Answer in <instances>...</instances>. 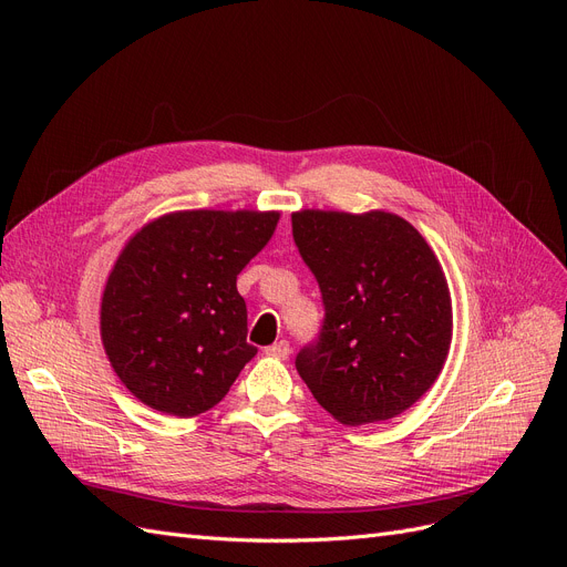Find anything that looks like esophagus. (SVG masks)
Wrapping results in <instances>:
<instances>
[{
  "label": "esophagus",
  "instance_id": "esophagus-1",
  "mask_svg": "<svg viewBox=\"0 0 567 567\" xmlns=\"http://www.w3.org/2000/svg\"><path fill=\"white\" fill-rule=\"evenodd\" d=\"M289 353H291V347L287 340H280L271 347H266V355H274V359H289Z\"/></svg>",
  "mask_w": 567,
  "mask_h": 567
}]
</instances>
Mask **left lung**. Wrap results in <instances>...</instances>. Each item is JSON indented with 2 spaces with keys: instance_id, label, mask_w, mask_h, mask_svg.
Here are the masks:
<instances>
[{
  "instance_id": "1",
  "label": "left lung",
  "mask_w": 567,
  "mask_h": 567,
  "mask_svg": "<svg viewBox=\"0 0 567 567\" xmlns=\"http://www.w3.org/2000/svg\"><path fill=\"white\" fill-rule=\"evenodd\" d=\"M291 231L326 310L296 370L342 425L395 419L432 389L453 340L451 289L434 250L389 212L303 208L291 214Z\"/></svg>"
}]
</instances>
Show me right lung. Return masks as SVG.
Segmentation results:
<instances>
[{"label":"right lung","instance_id":"right-lung-1","mask_svg":"<svg viewBox=\"0 0 567 567\" xmlns=\"http://www.w3.org/2000/svg\"><path fill=\"white\" fill-rule=\"evenodd\" d=\"M278 212H174L137 229L101 299L112 370L146 406L193 419L216 406L257 353L236 276L268 244Z\"/></svg>","mask_w":567,"mask_h":567}]
</instances>
